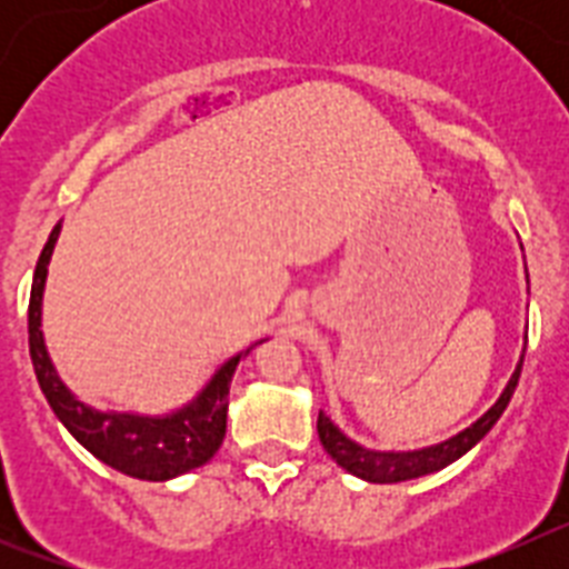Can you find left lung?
I'll return each instance as SVG.
<instances>
[{
  "label": "left lung",
  "instance_id": "left-lung-1",
  "mask_svg": "<svg viewBox=\"0 0 569 569\" xmlns=\"http://www.w3.org/2000/svg\"><path fill=\"white\" fill-rule=\"evenodd\" d=\"M521 365H525V359H519L516 373L510 376V381H507L505 393L499 396V401H496V405H492L479 421H472L467 430H461V433L453 436V439L441 441V445L421 447V450H407V453H381V450H367V447L347 439L339 427H336L333 421L319 410V425H316V430H319L321 447L333 456L336 465L345 467V470L353 472V476H359V479L373 481V485H396V481H410V479H419V476H427V472L441 470V467L453 465V461L461 459L467 450H472V447L479 445V441L490 433L492 425L501 419V413H505L507 405H510L512 393H516V385H519Z\"/></svg>",
  "mask_w": 569,
  "mask_h": 569
}]
</instances>
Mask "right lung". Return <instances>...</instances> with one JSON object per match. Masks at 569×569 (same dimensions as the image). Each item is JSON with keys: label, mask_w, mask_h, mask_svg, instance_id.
I'll use <instances>...</instances> for the list:
<instances>
[{"label": "right lung", "mask_w": 569, "mask_h": 569, "mask_svg": "<svg viewBox=\"0 0 569 569\" xmlns=\"http://www.w3.org/2000/svg\"><path fill=\"white\" fill-rule=\"evenodd\" d=\"M59 230H62V222L50 230L48 241H44L42 256L37 261V270H33V288H30L28 305L30 361H33V370H37L39 387H42L48 405L53 407L57 419L68 427L70 436L84 450H90L99 461L124 472V476L142 481H168L202 467L222 447L224 427H228L230 379H233L241 356L250 353V347L244 353H236L233 359L224 361L202 387V393L179 407L176 413H99V410L88 407L62 385L42 339V293Z\"/></svg>", "instance_id": "1"}]
</instances>
